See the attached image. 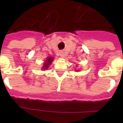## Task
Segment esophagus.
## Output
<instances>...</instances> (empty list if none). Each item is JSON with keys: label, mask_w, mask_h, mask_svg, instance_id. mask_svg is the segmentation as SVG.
Returning <instances> with one entry per match:
<instances>
[{"label": "esophagus", "mask_w": 123, "mask_h": 123, "mask_svg": "<svg viewBox=\"0 0 123 123\" xmlns=\"http://www.w3.org/2000/svg\"><path fill=\"white\" fill-rule=\"evenodd\" d=\"M60 56H61V57H64V54L63 52H60Z\"/></svg>", "instance_id": "esophagus-1"}]
</instances>
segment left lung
I'll use <instances>...</instances> for the list:
<instances>
[{"label": "left lung", "instance_id": "8db88e82", "mask_svg": "<svg viewBox=\"0 0 123 123\" xmlns=\"http://www.w3.org/2000/svg\"><path fill=\"white\" fill-rule=\"evenodd\" d=\"M76 71H77V70H76Z\"/></svg>", "mask_w": 123, "mask_h": 123}]
</instances>
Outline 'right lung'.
I'll return each instance as SVG.
<instances>
[{
    "label": "right lung",
    "instance_id": "obj_1",
    "mask_svg": "<svg viewBox=\"0 0 123 123\" xmlns=\"http://www.w3.org/2000/svg\"><path fill=\"white\" fill-rule=\"evenodd\" d=\"M54 59L52 57H48L46 60H45L44 64H43V69H47L49 67V66L52 64V61H53Z\"/></svg>",
    "mask_w": 123,
    "mask_h": 123
}]
</instances>
